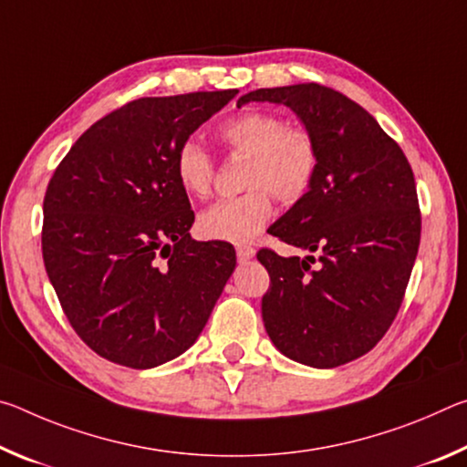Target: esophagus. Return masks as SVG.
Here are the masks:
<instances>
[{"label":"esophagus","instance_id":"34e87169","mask_svg":"<svg viewBox=\"0 0 467 467\" xmlns=\"http://www.w3.org/2000/svg\"><path fill=\"white\" fill-rule=\"evenodd\" d=\"M253 255H255V249L253 247H244V244L236 247V257H239V262H249Z\"/></svg>","mask_w":467,"mask_h":467}]
</instances>
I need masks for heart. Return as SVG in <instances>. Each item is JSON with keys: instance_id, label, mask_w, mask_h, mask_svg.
I'll return each mask as SVG.
<instances>
[{"instance_id": "obj_1", "label": "heart", "mask_w": 467, "mask_h": 467, "mask_svg": "<svg viewBox=\"0 0 467 467\" xmlns=\"http://www.w3.org/2000/svg\"><path fill=\"white\" fill-rule=\"evenodd\" d=\"M218 140L231 152L247 156L243 187L247 192L210 205L200 216V231L214 241L247 244L255 241L272 216V193L295 203L311 192L319 172V144L300 125H286L270 110H241L218 125ZM175 175L183 192L208 197L214 185V161L193 140L181 144Z\"/></svg>"}]
</instances>
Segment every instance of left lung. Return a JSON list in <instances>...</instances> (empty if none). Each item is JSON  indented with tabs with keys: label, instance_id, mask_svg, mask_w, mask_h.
Instances as JSON below:
<instances>
[{
	"label": "left lung",
	"instance_id": "obj_1",
	"mask_svg": "<svg viewBox=\"0 0 467 467\" xmlns=\"http://www.w3.org/2000/svg\"><path fill=\"white\" fill-rule=\"evenodd\" d=\"M295 110L319 144L317 179L270 234L306 257L262 249V317L300 365L334 368L373 350L398 315L420 244L414 172L398 141L357 102L321 84L259 88L236 100Z\"/></svg>",
	"mask_w": 467,
	"mask_h": 467
}]
</instances>
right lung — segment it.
<instances>
[{
    "label": "right lung",
    "instance_id": "obj_1",
    "mask_svg": "<svg viewBox=\"0 0 467 467\" xmlns=\"http://www.w3.org/2000/svg\"><path fill=\"white\" fill-rule=\"evenodd\" d=\"M239 90L131 100L90 125L43 202V262L61 309L99 357L164 365L195 344L236 265L189 234L181 144Z\"/></svg>",
    "mask_w": 467,
    "mask_h": 467
}]
</instances>
